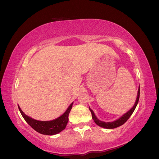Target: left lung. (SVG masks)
Wrapping results in <instances>:
<instances>
[{"mask_svg": "<svg viewBox=\"0 0 159 159\" xmlns=\"http://www.w3.org/2000/svg\"><path fill=\"white\" fill-rule=\"evenodd\" d=\"M139 96H140V86L139 87V89H138V93H137V99H136V102L134 105L133 106V107L129 110L128 112H127L125 114L121 116L120 118H119L118 119H116V121H114L112 122H104V121H100L99 119H98L97 118V116H95V113L93 111V110H91L90 108L89 107V110L90 111V112H91L92 114V118L95 121V124L97 125H98L99 126L103 128H106V129H113V128H117L119 127V126H121V125H123L124 124L128 121V119L129 118V116L132 115V113L134 111V110L136 108V107H137V103L139 102Z\"/></svg>", "mask_w": 159, "mask_h": 159, "instance_id": "left-lung-1", "label": "left lung"}]
</instances>
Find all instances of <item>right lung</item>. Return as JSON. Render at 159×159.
I'll list each match as a JSON object with an SVG mask.
<instances>
[{"mask_svg": "<svg viewBox=\"0 0 159 159\" xmlns=\"http://www.w3.org/2000/svg\"><path fill=\"white\" fill-rule=\"evenodd\" d=\"M73 103L69 106L66 112L62 115H61L60 117H58L52 121H38L35 119H32L30 116L25 115L22 111L21 108L18 105V109L20 111L22 116H23L26 122L30 125L31 127L35 129V131L39 132L42 134L46 135H54L58 134L63 129H65L67 125V123L69 121V115L71 108H72Z\"/></svg>", "mask_w": 159, "mask_h": 159, "instance_id": "1", "label": "right lung"}]
</instances>
